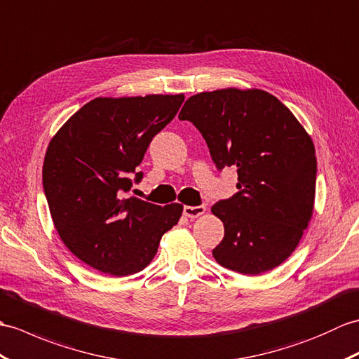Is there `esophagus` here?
<instances>
[{"mask_svg": "<svg viewBox=\"0 0 359 359\" xmlns=\"http://www.w3.org/2000/svg\"><path fill=\"white\" fill-rule=\"evenodd\" d=\"M206 212V208L203 205L200 206H183V214L187 215L189 219H196L198 215H202Z\"/></svg>", "mask_w": 359, "mask_h": 359, "instance_id": "1", "label": "esophagus"}]
</instances>
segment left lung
Listing matches in <instances>:
<instances>
[{
  "mask_svg": "<svg viewBox=\"0 0 359 359\" xmlns=\"http://www.w3.org/2000/svg\"><path fill=\"white\" fill-rule=\"evenodd\" d=\"M202 133L219 170L237 166L238 193L211 211L224 237L215 262L245 275L277 268L295 251L315 202L311 136L268 91L222 88L191 96L179 113Z\"/></svg>",
  "mask_w": 359,
  "mask_h": 359,
  "instance_id": "left-lung-1",
  "label": "left lung"
}]
</instances>
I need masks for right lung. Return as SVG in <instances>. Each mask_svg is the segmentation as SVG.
<instances>
[{"instance_id": "1", "label": "right lung", "mask_w": 359, "mask_h": 359, "mask_svg": "<svg viewBox=\"0 0 359 359\" xmlns=\"http://www.w3.org/2000/svg\"><path fill=\"white\" fill-rule=\"evenodd\" d=\"M185 96L96 97L57 130L47 148L43 185L55 228L81 262L125 277L151 263L183 206L123 197L142 179L149 142Z\"/></svg>"}]
</instances>
